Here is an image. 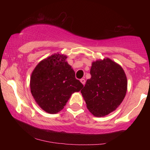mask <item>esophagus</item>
Returning a JSON list of instances; mask_svg holds the SVG:
<instances>
[{"label":"esophagus","mask_w":150,"mask_h":150,"mask_svg":"<svg viewBox=\"0 0 150 150\" xmlns=\"http://www.w3.org/2000/svg\"><path fill=\"white\" fill-rule=\"evenodd\" d=\"M80 82H82V85H85V79L82 78V79H81V80H80Z\"/></svg>","instance_id":"1"}]
</instances>
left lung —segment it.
Here are the masks:
<instances>
[{
  "mask_svg": "<svg viewBox=\"0 0 150 150\" xmlns=\"http://www.w3.org/2000/svg\"><path fill=\"white\" fill-rule=\"evenodd\" d=\"M90 74L81 93L94 116H105L115 111L124 99L126 75L120 65L108 58L93 62Z\"/></svg>",
  "mask_w": 150,
  "mask_h": 150,
  "instance_id": "left-lung-1",
  "label": "left lung"
}]
</instances>
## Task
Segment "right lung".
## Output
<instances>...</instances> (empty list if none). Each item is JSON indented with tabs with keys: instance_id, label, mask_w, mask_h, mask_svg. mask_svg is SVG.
<instances>
[{
	"instance_id": "add662e5",
	"label": "right lung",
	"mask_w": 150,
	"mask_h": 150,
	"mask_svg": "<svg viewBox=\"0 0 150 150\" xmlns=\"http://www.w3.org/2000/svg\"><path fill=\"white\" fill-rule=\"evenodd\" d=\"M66 58L60 53L51 55L39 63L31 75L30 89L34 100L51 114L61 111L72 94L83 87Z\"/></svg>"
}]
</instances>
